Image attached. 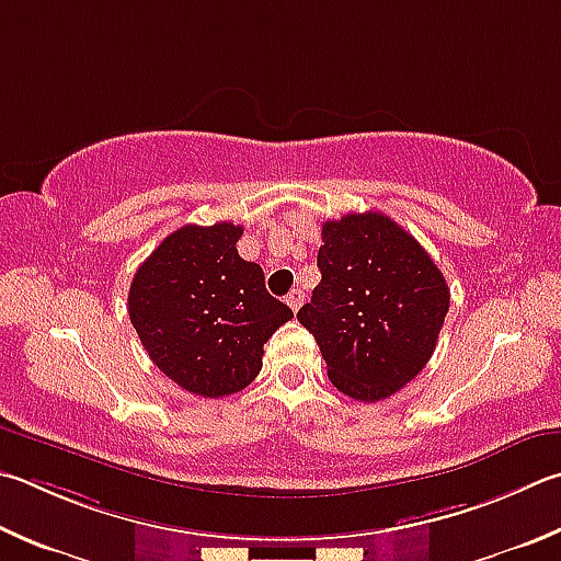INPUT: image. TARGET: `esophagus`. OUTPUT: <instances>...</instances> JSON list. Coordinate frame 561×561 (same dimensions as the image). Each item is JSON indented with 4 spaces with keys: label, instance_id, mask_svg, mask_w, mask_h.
<instances>
[{
    "label": "esophagus",
    "instance_id": "obj_1",
    "mask_svg": "<svg viewBox=\"0 0 561 561\" xmlns=\"http://www.w3.org/2000/svg\"><path fill=\"white\" fill-rule=\"evenodd\" d=\"M287 304L291 307V311H299V307L304 304V291L301 289H291L287 294Z\"/></svg>",
    "mask_w": 561,
    "mask_h": 561
}]
</instances>
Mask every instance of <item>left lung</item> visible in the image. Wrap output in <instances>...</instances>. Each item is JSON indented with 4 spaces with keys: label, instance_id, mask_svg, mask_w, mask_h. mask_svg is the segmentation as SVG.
<instances>
[{
    "label": "left lung",
    "instance_id": "8db88e82",
    "mask_svg": "<svg viewBox=\"0 0 561 561\" xmlns=\"http://www.w3.org/2000/svg\"><path fill=\"white\" fill-rule=\"evenodd\" d=\"M321 240V282L297 319L319 343L333 387L380 402L430 363L449 287L430 252L380 210L325 220Z\"/></svg>",
    "mask_w": 561,
    "mask_h": 561
}]
</instances>
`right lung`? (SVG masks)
Segmentation results:
<instances>
[{
  "label": "right lung",
  "mask_w": 561,
  "mask_h": 561,
  "mask_svg": "<svg viewBox=\"0 0 561 561\" xmlns=\"http://www.w3.org/2000/svg\"><path fill=\"white\" fill-rule=\"evenodd\" d=\"M242 226H183L139 264L129 321L157 368L183 390L226 397L262 370L264 343L291 309L264 287L260 264L242 260Z\"/></svg>",
  "instance_id": "right-lung-1"
}]
</instances>
